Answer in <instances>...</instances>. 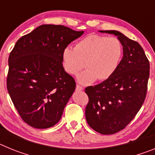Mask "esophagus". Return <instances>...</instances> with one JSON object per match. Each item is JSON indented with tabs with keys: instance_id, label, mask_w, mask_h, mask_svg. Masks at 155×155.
I'll use <instances>...</instances> for the list:
<instances>
[{
	"instance_id": "obj_1",
	"label": "esophagus",
	"mask_w": 155,
	"mask_h": 155,
	"mask_svg": "<svg viewBox=\"0 0 155 155\" xmlns=\"http://www.w3.org/2000/svg\"><path fill=\"white\" fill-rule=\"evenodd\" d=\"M76 90H78V91H82V90H83V87H81V86L79 85V84H77Z\"/></svg>"
}]
</instances>
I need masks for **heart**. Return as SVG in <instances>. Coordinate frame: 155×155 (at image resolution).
Segmentation results:
<instances>
[{
	"instance_id": "b5f03b06",
	"label": "heart",
	"mask_w": 155,
	"mask_h": 155,
	"mask_svg": "<svg viewBox=\"0 0 155 155\" xmlns=\"http://www.w3.org/2000/svg\"><path fill=\"white\" fill-rule=\"evenodd\" d=\"M123 55V46L116 37L88 35L75 44L74 48L65 47L62 51L64 70L75 75L84 67L85 71L78 77L79 81L88 84L94 81L107 80L118 68Z\"/></svg>"
}]
</instances>
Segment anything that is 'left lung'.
Listing matches in <instances>:
<instances>
[{
	"mask_svg": "<svg viewBox=\"0 0 155 155\" xmlns=\"http://www.w3.org/2000/svg\"><path fill=\"white\" fill-rule=\"evenodd\" d=\"M100 31L116 35L124 50L116 72L102 83L85 88L87 124L96 132L108 135L124 130L141 108L147 94L150 64L137 42L118 31Z\"/></svg>",
	"mask_w": 155,
	"mask_h": 155,
	"instance_id": "8db88e82",
	"label": "left lung"
}]
</instances>
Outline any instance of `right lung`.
<instances>
[{"label":"right lung","mask_w":155,"mask_h":155,"mask_svg":"<svg viewBox=\"0 0 155 155\" xmlns=\"http://www.w3.org/2000/svg\"><path fill=\"white\" fill-rule=\"evenodd\" d=\"M83 31L42 25L21 37L8 58L7 88L19 116L28 125L57 124L76 87L63 67L62 51Z\"/></svg>","instance_id":"obj_1"}]
</instances>
